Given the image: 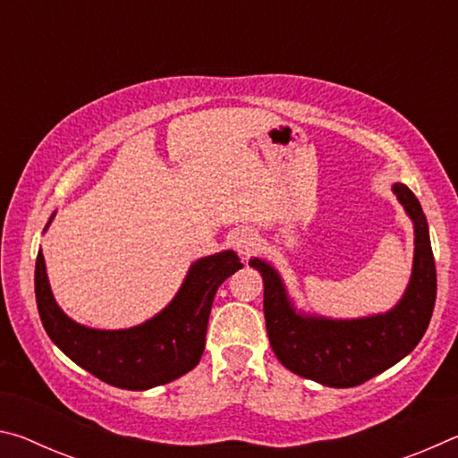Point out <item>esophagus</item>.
<instances>
[{
	"label": "esophagus",
	"mask_w": 458,
	"mask_h": 458,
	"mask_svg": "<svg viewBox=\"0 0 458 458\" xmlns=\"http://www.w3.org/2000/svg\"><path fill=\"white\" fill-rule=\"evenodd\" d=\"M232 246L236 248L238 254H242V257H250V254L257 250L259 248V236L254 234L252 230H240L232 238Z\"/></svg>",
	"instance_id": "esophagus-1"
}]
</instances>
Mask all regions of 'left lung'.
Returning a JSON list of instances; mask_svg holds the SVG:
<instances>
[{"mask_svg":"<svg viewBox=\"0 0 458 458\" xmlns=\"http://www.w3.org/2000/svg\"><path fill=\"white\" fill-rule=\"evenodd\" d=\"M394 196L414 224V260L404 294L390 311L331 319L299 311L278 270L250 259L265 283V319L270 347L286 369L329 387H353L404 360L428 329L437 301V267L428 222L420 201L404 183L392 185Z\"/></svg>","mask_w":458,"mask_h":458,"instance_id":"obj_1","label":"left lung"}]
</instances>
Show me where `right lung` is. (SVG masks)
<instances>
[{
	"mask_svg": "<svg viewBox=\"0 0 458 458\" xmlns=\"http://www.w3.org/2000/svg\"><path fill=\"white\" fill-rule=\"evenodd\" d=\"M54 212L44 232L50 228ZM242 268L234 250L198 259L180 291L157 315L127 329H95L71 319L54 299L42 248L36 259V303L48 337L76 366L123 390H149L169 384L198 361L218 286Z\"/></svg>",
	"mask_w": 458,
	"mask_h": 458,
	"instance_id": "add662e5",
	"label": "right lung"
}]
</instances>
